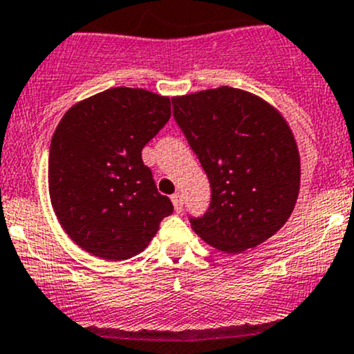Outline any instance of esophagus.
Instances as JSON below:
<instances>
[{"label": "esophagus", "mask_w": 354, "mask_h": 354, "mask_svg": "<svg viewBox=\"0 0 354 354\" xmlns=\"http://www.w3.org/2000/svg\"><path fill=\"white\" fill-rule=\"evenodd\" d=\"M171 203H174L175 212H180V210H183V205H184V201H183V194H180V193L171 194Z\"/></svg>", "instance_id": "obj_1"}]
</instances>
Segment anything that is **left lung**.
Returning a JSON list of instances; mask_svg holds the SVG:
<instances>
[{"label":"left lung","mask_w":354,"mask_h":354,"mask_svg":"<svg viewBox=\"0 0 354 354\" xmlns=\"http://www.w3.org/2000/svg\"><path fill=\"white\" fill-rule=\"evenodd\" d=\"M174 118L212 186L207 214L191 221L207 245L240 254L285 225L301 186L290 124L272 104L233 86L171 97Z\"/></svg>","instance_id":"left-lung-1"}]
</instances>
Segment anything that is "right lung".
<instances>
[{
    "label": "right lung",
    "instance_id": "obj_1",
    "mask_svg": "<svg viewBox=\"0 0 354 354\" xmlns=\"http://www.w3.org/2000/svg\"><path fill=\"white\" fill-rule=\"evenodd\" d=\"M170 114V97L129 86L66 111L50 144L48 191L62 230L80 248L109 261L130 259L174 212L142 161L144 146Z\"/></svg>",
    "mask_w": 354,
    "mask_h": 354
}]
</instances>
